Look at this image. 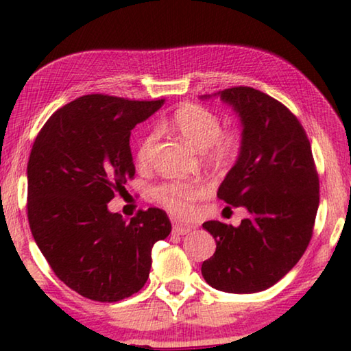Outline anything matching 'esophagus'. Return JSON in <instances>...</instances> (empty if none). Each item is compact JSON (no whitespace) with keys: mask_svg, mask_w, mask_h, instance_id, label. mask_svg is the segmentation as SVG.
Here are the masks:
<instances>
[{"mask_svg":"<svg viewBox=\"0 0 351 351\" xmlns=\"http://www.w3.org/2000/svg\"><path fill=\"white\" fill-rule=\"evenodd\" d=\"M192 228H189V226H184V224H173V230L171 232L176 234V235H187Z\"/></svg>","mask_w":351,"mask_h":351,"instance_id":"esophagus-1","label":"esophagus"}]
</instances>
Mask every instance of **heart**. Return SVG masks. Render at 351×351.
<instances>
[{
    "label": "heart",
    "instance_id": "b5f03b06",
    "mask_svg": "<svg viewBox=\"0 0 351 351\" xmlns=\"http://www.w3.org/2000/svg\"><path fill=\"white\" fill-rule=\"evenodd\" d=\"M171 125L181 138L197 150L213 167L224 169L235 161L240 152V136L232 132H221V119L212 110L201 105H184L175 112ZM156 132L148 133L138 147V161L147 162ZM204 189L197 181H169L153 189V197L159 204L176 215H184L190 204L203 195Z\"/></svg>",
    "mask_w": 351,
    "mask_h": 351
}]
</instances>
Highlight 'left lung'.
I'll use <instances>...</instances> for the list:
<instances>
[{
    "label": "left lung",
    "mask_w": 351,
    "mask_h": 351,
    "mask_svg": "<svg viewBox=\"0 0 351 351\" xmlns=\"http://www.w3.org/2000/svg\"><path fill=\"white\" fill-rule=\"evenodd\" d=\"M219 97L240 117L241 144L217 197L249 212L240 226L206 221L217 241L201 266L212 288L232 294L258 293L294 268L313 235L319 178L305 130L287 106L249 86Z\"/></svg>",
    "instance_id": "left-lung-1"
}]
</instances>
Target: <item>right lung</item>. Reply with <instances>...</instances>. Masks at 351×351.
<instances>
[{"mask_svg": "<svg viewBox=\"0 0 351 351\" xmlns=\"http://www.w3.org/2000/svg\"><path fill=\"white\" fill-rule=\"evenodd\" d=\"M164 100L90 94L52 114L27 162V218L34 240L60 280L86 299L117 302L144 287L152 249L171 230L150 207L130 221L108 210L134 176L130 134Z\"/></svg>", "mask_w": 351, "mask_h": 351, "instance_id": "right-lung-1", "label": "right lung"}]
</instances>
